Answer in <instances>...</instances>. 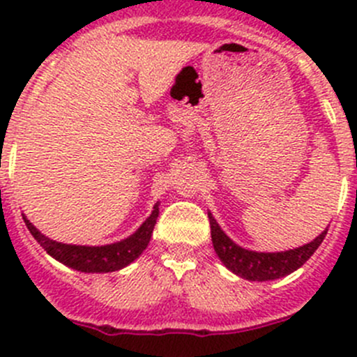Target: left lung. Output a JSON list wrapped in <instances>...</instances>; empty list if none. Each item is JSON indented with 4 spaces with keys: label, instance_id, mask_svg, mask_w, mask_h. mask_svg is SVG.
Here are the masks:
<instances>
[{
    "label": "left lung",
    "instance_id": "1",
    "mask_svg": "<svg viewBox=\"0 0 357 357\" xmlns=\"http://www.w3.org/2000/svg\"><path fill=\"white\" fill-rule=\"evenodd\" d=\"M208 221H211V236L212 245H214L215 254L221 259L222 264L235 273L236 276L250 282H269V280H278L290 273L297 271L312 254L321 245L325 240L326 231L316 236L312 242L305 245L291 248L285 252H255L247 250V248L236 245L228 235L221 229L214 215L208 212Z\"/></svg>",
    "mask_w": 357,
    "mask_h": 357
}]
</instances>
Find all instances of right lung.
<instances>
[{"label":"right lung","instance_id":"add662e5","mask_svg":"<svg viewBox=\"0 0 357 357\" xmlns=\"http://www.w3.org/2000/svg\"><path fill=\"white\" fill-rule=\"evenodd\" d=\"M158 218V202L153 205L152 214L146 221L132 233L128 238L121 242L110 243V245L88 247V245H70V243L56 242L43 235L31 221L24 215L25 226L29 228L31 235L38 240V243L62 264L81 273H112L126 268L135 259H138L149 247L152 238L153 228Z\"/></svg>","mask_w":357,"mask_h":357}]
</instances>
